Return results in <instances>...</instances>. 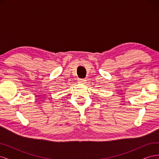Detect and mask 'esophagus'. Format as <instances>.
<instances>
[{"label":"esophagus","mask_w":159,"mask_h":159,"mask_svg":"<svg viewBox=\"0 0 159 159\" xmlns=\"http://www.w3.org/2000/svg\"><path fill=\"white\" fill-rule=\"evenodd\" d=\"M85 79H78V82L79 83H85Z\"/></svg>","instance_id":"34e87169"}]
</instances>
